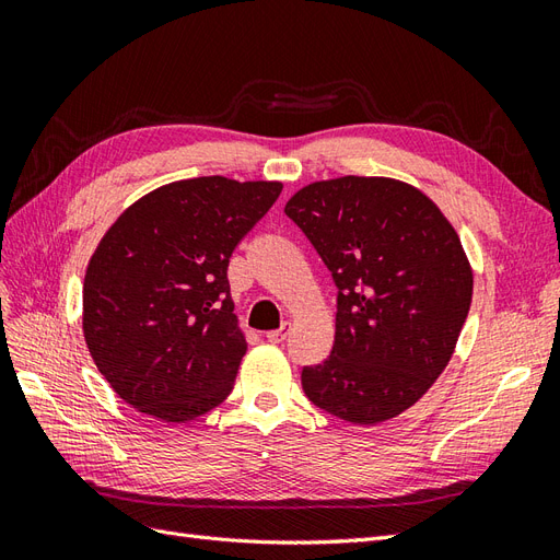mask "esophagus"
Instances as JSON below:
<instances>
[{"label":"esophagus","mask_w":560,"mask_h":560,"mask_svg":"<svg viewBox=\"0 0 560 560\" xmlns=\"http://www.w3.org/2000/svg\"><path fill=\"white\" fill-rule=\"evenodd\" d=\"M287 336H290V325H282L280 329L268 331V334H266V341H270V343H282Z\"/></svg>","instance_id":"34e87169"}]
</instances>
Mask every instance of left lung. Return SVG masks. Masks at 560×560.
<instances>
[{"instance_id":"8db88e82","label":"left lung","mask_w":560,"mask_h":560,"mask_svg":"<svg viewBox=\"0 0 560 560\" xmlns=\"http://www.w3.org/2000/svg\"><path fill=\"white\" fill-rule=\"evenodd\" d=\"M284 214L338 287L329 358L303 366L306 397L352 425H378L428 393L451 362L474 276L444 212L389 177H336L299 189Z\"/></svg>"}]
</instances>
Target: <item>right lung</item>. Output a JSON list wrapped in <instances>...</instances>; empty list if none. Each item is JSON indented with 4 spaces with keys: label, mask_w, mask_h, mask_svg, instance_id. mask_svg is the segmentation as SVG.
Wrapping results in <instances>:
<instances>
[{
    "label": "right lung",
    "mask_w": 560,
    "mask_h": 560,
    "mask_svg": "<svg viewBox=\"0 0 560 560\" xmlns=\"http://www.w3.org/2000/svg\"><path fill=\"white\" fill-rule=\"evenodd\" d=\"M282 182L179 179L135 200L95 247L83 278V338L132 409L163 422L212 411L247 350L229 259Z\"/></svg>",
    "instance_id": "add662e5"
}]
</instances>
